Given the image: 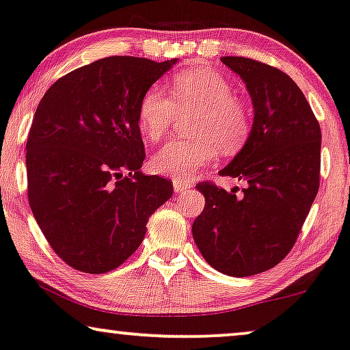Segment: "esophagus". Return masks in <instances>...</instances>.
<instances>
[{"label": "esophagus", "instance_id": "34e87169", "mask_svg": "<svg viewBox=\"0 0 350 350\" xmlns=\"http://www.w3.org/2000/svg\"><path fill=\"white\" fill-rule=\"evenodd\" d=\"M172 187H174L176 193H180V192H184V190L192 187V184L187 183V180H183V179H174L172 180Z\"/></svg>", "mask_w": 350, "mask_h": 350}]
</instances>
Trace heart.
<instances>
[{
  "label": "heart",
  "instance_id": "heart-1",
  "mask_svg": "<svg viewBox=\"0 0 350 350\" xmlns=\"http://www.w3.org/2000/svg\"><path fill=\"white\" fill-rule=\"evenodd\" d=\"M171 98L160 87H150L139 103V127L148 140L167 134L176 114L193 111L190 139L174 140L152 158L158 174L187 179L218 153H237L249 140L252 116L245 103L234 96L226 77L213 69L196 68L172 79Z\"/></svg>",
  "mask_w": 350,
  "mask_h": 350
}]
</instances>
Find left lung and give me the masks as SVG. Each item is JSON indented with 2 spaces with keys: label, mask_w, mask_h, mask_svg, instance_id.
I'll list each match as a JSON object with an SVG mask.
<instances>
[{
  "label": "left lung",
  "mask_w": 350,
  "mask_h": 350,
  "mask_svg": "<svg viewBox=\"0 0 350 350\" xmlns=\"http://www.w3.org/2000/svg\"><path fill=\"white\" fill-rule=\"evenodd\" d=\"M254 103L247 144L219 171L245 180L241 196L197 184L205 208L192 224L203 258L228 276L276 267L293 249L320 187L321 131L310 105L282 70L242 56L221 57Z\"/></svg>",
  "instance_id": "obj_1"
}]
</instances>
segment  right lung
Segmentation results:
<instances>
[{"instance_id": "add662e5", "label": "right lung", "mask_w": 350, "mask_h": 350, "mask_svg": "<svg viewBox=\"0 0 350 350\" xmlns=\"http://www.w3.org/2000/svg\"><path fill=\"white\" fill-rule=\"evenodd\" d=\"M178 59L109 56L57 79L27 139L29 205L48 244L79 271L121 267L142 244L172 180L145 176L137 113Z\"/></svg>"}]
</instances>
